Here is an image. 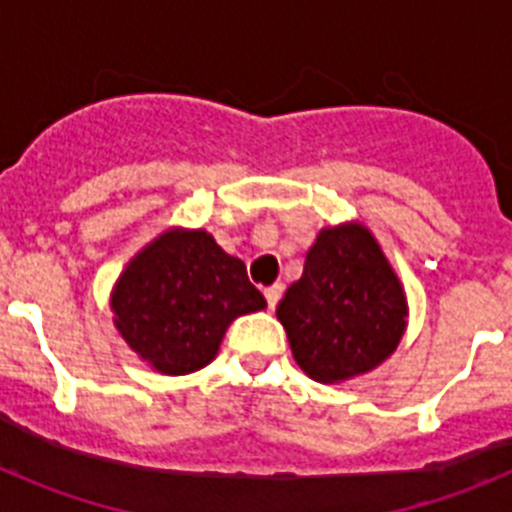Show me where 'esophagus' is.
<instances>
[{"label":"esophagus","mask_w":512,"mask_h":512,"mask_svg":"<svg viewBox=\"0 0 512 512\" xmlns=\"http://www.w3.org/2000/svg\"><path fill=\"white\" fill-rule=\"evenodd\" d=\"M282 292H284L282 284H271V287H266V289H264L266 305H269L271 310H274V307H277V302H279V297H282Z\"/></svg>","instance_id":"34e87169"}]
</instances>
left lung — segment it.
<instances>
[{
  "label": "left lung",
  "instance_id": "1",
  "mask_svg": "<svg viewBox=\"0 0 512 512\" xmlns=\"http://www.w3.org/2000/svg\"><path fill=\"white\" fill-rule=\"evenodd\" d=\"M277 318L302 372L333 384L372 372L395 351L408 302L377 238L346 223L320 230Z\"/></svg>",
  "mask_w": 512,
  "mask_h": 512
}]
</instances>
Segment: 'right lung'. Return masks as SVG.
<instances>
[{"mask_svg": "<svg viewBox=\"0 0 512 512\" xmlns=\"http://www.w3.org/2000/svg\"><path fill=\"white\" fill-rule=\"evenodd\" d=\"M120 336L156 372L192 374L215 359L238 315L264 310L246 264L205 230L171 228L125 266L110 300Z\"/></svg>", "mask_w": 512, "mask_h": 512, "instance_id": "obj_1", "label": "right lung"}]
</instances>
